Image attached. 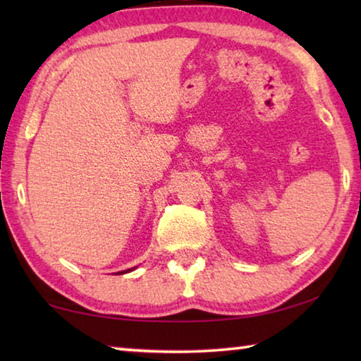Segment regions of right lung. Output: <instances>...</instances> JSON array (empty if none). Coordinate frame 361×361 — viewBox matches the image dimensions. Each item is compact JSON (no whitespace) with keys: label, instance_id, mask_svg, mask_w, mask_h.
<instances>
[{"label":"right lung","instance_id":"1","mask_svg":"<svg viewBox=\"0 0 361 361\" xmlns=\"http://www.w3.org/2000/svg\"><path fill=\"white\" fill-rule=\"evenodd\" d=\"M137 269V266L135 267H132V269H127V271H121V272H118V274H127V272H132V271H135Z\"/></svg>","mask_w":361,"mask_h":361}]
</instances>
